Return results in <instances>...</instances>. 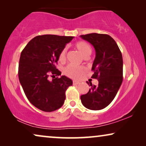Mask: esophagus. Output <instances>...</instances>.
<instances>
[{"label": "esophagus", "mask_w": 146, "mask_h": 146, "mask_svg": "<svg viewBox=\"0 0 146 146\" xmlns=\"http://www.w3.org/2000/svg\"><path fill=\"white\" fill-rule=\"evenodd\" d=\"M80 84V82L79 81H77V80H74L73 81V84L74 85H77Z\"/></svg>", "instance_id": "obj_1"}]
</instances>
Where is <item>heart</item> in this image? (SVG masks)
<instances>
[{"instance_id": "1", "label": "heart", "mask_w": 146, "mask_h": 146, "mask_svg": "<svg viewBox=\"0 0 146 146\" xmlns=\"http://www.w3.org/2000/svg\"><path fill=\"white\" fill-rule=\"evenodd\" d=\"M75 46L84 58L86 56H89L90 55L92 52L91 46H90L89 44L86 42H78L76 43ZM66 52V48H64L60 53L58 58L60 62H64L65 60ZM64 72L65 74L68 76L72 78H78L84 73L85 68L83 66H80L69 64L65 68Z\"/></svg>"}]
</instances>
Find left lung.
I'll return each instance as SVG.
<instances>
[{"instance_id":"left-lung-1","label":"left lung","mask_w":146,"mask_h":146,"mask_svg":"<svg viewBox=\"0 0 146 146\" xmlns=\"http://www.w3.org/2000/svg\"><path fill=\"white\" fill-rule=\"evenodd\" d=\"M80 37L94 47L96 57L92 68L94 73L92 78L98 79V86L87 82L90 88L87 94L81 96V102L88 109L100 110L112 102L122 83V55L110 36L92 33Z\"/></svg>"}]
</instances>
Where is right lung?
Here are the masks:
<instances>
[{"mask_svg": "<svg viewBox=\"0 0 146 146\" xmlns=\"http://www.w3.org/2000/svg\"><path fill=\"white\" fill-rule=\"evenodd\" d=\"M73 36L44 35L31 40L22 51L19 78L30 102L40 110L50 112L62 106L65 92L72 80L55 66L60 52ZM51 76L53 79L50 80Z\"/></svg>", "mask_w": 146, "mask_h": 146, "instance_id": "add662e5", "label": "right lung"}]
</instances>
